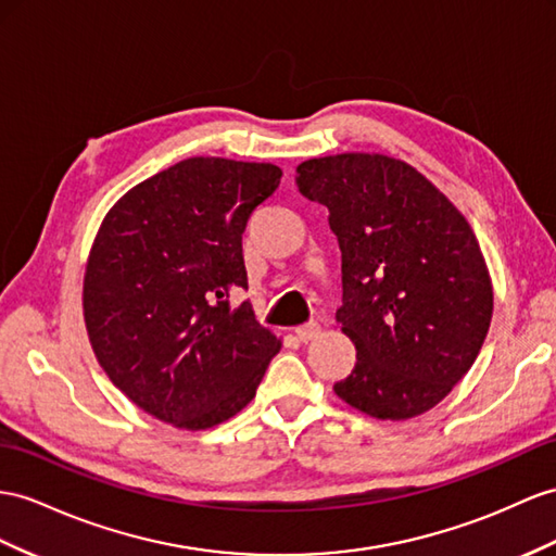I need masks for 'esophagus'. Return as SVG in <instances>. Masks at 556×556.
<instances>
[{
  "mask_svg": "<svg viewBox=\"0 0 556 556\" xmlns=\"http://www.w3.org/2000/svg\"><path fill=\"white\" fill-rule=\"evenodd\" d=\"M321 331V326L317 321H307V324H301L295 326V336L303 340V343H309V340H315Z\"/></svg>",
  "mask_w": 556,
  "mask_h": 556,
  "instance_id": "obj_1",
  "label": "esophagus"
}]
</instances>
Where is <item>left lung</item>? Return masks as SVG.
I'll return each mask as SVG.
<instances>
[{"label": "left lung", "instance_id": "8db88e82", "mask_svg": "<svg viewBox=\"0 0 556 556\" xmlns=\"http://www.w3.org/2000/svg\"><path fill=\"white\" fill-rule=\"evenodd\" d=\"M298 190L329 208L343 251L336 319L357 348L340 400L406 420L453 390L489 333L493 289L463 213L414 166L386 154L307 160Z\"/></svg>", "mask_w": 556, "mask_h": 556}]
</instances>
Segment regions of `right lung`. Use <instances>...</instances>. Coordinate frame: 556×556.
<instances>
[{"label": "right lung", "mask_w": 556, "mask_h": 556, "mask_svg": "<svg viewBox=\"0 0 556 556\" xmlns=\"http://www.w3.org/2000/svg\"><path fill=\"white\" fill-rule=\"evenodd\" d=\"M281 168L192 156L110 208L84 275V319L110 380L150 416L206 430L258 390L277 336L255 321L241 235Z\"/></svg>", "instance_id": "right-lung-1"}]
</instances>
